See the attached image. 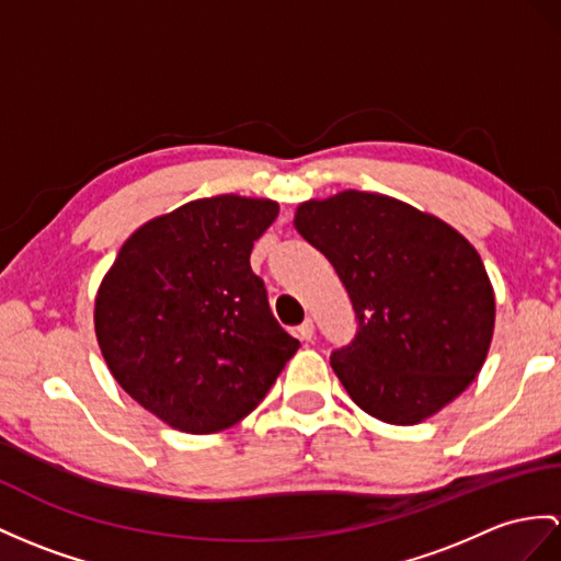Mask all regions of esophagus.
Returning <instances> with one entry per match:
<instances>
[{
  "instance_id": "esophagus-1",
  "label": "esophagus",
  "mask_w": 561,
  "mask_h": 561,
  "mask_svg": "<svg viewBox=\"0 0 561 561\" xmlns=\"http://www.w3.org/2000/svg\"><path fill=\"white\" fill-rule=\"evenodd\" d=\"M297 335H299V340H305V343H309V340L313 337V321L307 319L302 325H297Z\"/></svg>"
}]
</instances>
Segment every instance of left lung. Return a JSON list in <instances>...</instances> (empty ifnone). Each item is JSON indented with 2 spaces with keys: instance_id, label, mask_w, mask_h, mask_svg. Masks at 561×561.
<instances>
[{
  "instance_id": "8db88e82",
  "label": "left lung",
  "mask_w": 561,
  "mask_h": 561,
  "mask_svg": "<svg viewBox=\"0 0 561 561\" xmlns=\"http://www.w3.org/2000/svg\"><path fill=\"white\" fill-rule=\"evenodd\" d=\"M295 228L333 264L357 317L352 343L331 352L354 404L412 426L471 386L493 340L495 295L467 238L359 190L299 204Z\"/></svg>"
}]
</instances>
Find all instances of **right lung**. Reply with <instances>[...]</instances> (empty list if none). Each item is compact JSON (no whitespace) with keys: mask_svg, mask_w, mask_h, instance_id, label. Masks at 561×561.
Segmentation results:
<instances>
[{"mask_svg":"<svg viewBox=\"0 0 561 561\" xmlns=\"http://www.w3.org/2000/svg\"><path fill=\"white\" fill-rule=\"evenodd\" d=\"M278 204L218 195L152 218L123 244L94 299L118 386L169 426L207 435L266 398L299 347L250 266Z\"/></svg>","mask_w":561,"mask_h":561,"instance_id":"1","label":"right lung"}]
</instances>
